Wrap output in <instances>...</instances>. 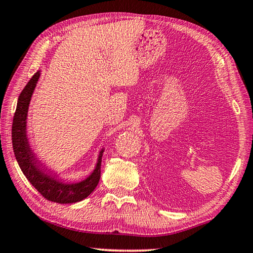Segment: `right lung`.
Segmentation results:
<instances>
[{
    "mask_svg": "<svg viewBox=\"0 0 253 253\" xmlns=\"http://www.w3.org/2000/svg\"><path fill=\"white\" fill-rule=\"evenodd\" d=\"M41 71H37L20 93L12 125V145L14 155L24 176L46 200L55 203L69 204L80 202L88 198L95 190L100 179L101 161L104 147L97 157V163L90 175L79 182L62 178L57 172L45 166L31 148L27 131V119L30 101L40 78Z\"/></svg>",
    "mask_w": 253,
    "mask_h": 253,
    "instance_id": "right-lung-1",
    "label": "right lung"
}]
</instances>
